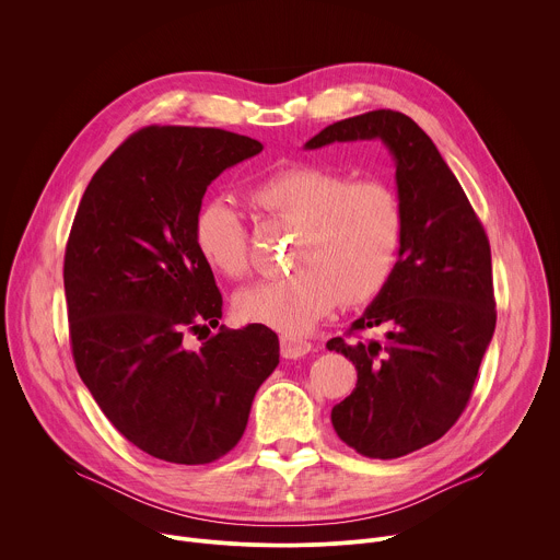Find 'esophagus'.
Masks as SVG:
<instances>
[{
	"mask_svg": "<svg viewBox=\"0 0 560 560\" xmlns=\"http://www.w3.org/2000/svg\"><path fill=\"white\" fill-rule=\"evenodd\" d=\"M312 350L310 341L303 339H290V337H281V357L283 359H301Z\"/></svg>",
	"mask_w": 560,
	"mask_h": 560,
	"instance_id": "34e87169",
	"label": "esophagus"
}]
</instances>
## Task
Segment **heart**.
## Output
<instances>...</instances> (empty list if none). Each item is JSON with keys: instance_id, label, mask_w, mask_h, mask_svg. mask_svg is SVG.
Segmentation results:
<instances>
[{"instance_id": "heart-1", "label": "heart", "mask_w": 560, "mask_h": 560, "mask_svg": "<svg viewBox=\"0 0 560 560\" xmlns=\"http://www.w3.org/2000/svg\"><path fill=\"white\" fill-rule=\"evenodd\" d=\"M250 203L294 228L290 275L236 294L242 318L285 337L312 332L341 299L357 305L389 281L406 234L396 190L381 179H354L314 164L264 175L248 188ZM195 248L210 270L242 279L250 270L248 230L234 203L210 199L195 217Z\"/></svg>"}]
</instances>
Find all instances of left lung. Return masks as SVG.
I'll return each mask as SVG.
<instances>
[{"label": "left lung", "mask_w": 560, "mask_h": 560, "mask_svg": "<svg viewBox=\"0 0 560 560\" xmlns=\"http://www.w3.org/2000/svg\"><path fill=\"white\" fill-rule=\"evenodd\" d=\"M381 139L396 166L406 234L385 288L350 328L383 326V341H328L357 368L332 408L339 439L370 458H398L439 441L465 410L497 328L488 234L432 139L404 113L341 119L310 141Z\"/></svg>", "instance_id": "1"}]
</instances>
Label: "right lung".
I'll return each instance as SVG.
<instances>
[{
  "label": "right lung",
  "mask_w": 560,
  "mask_h": 560,
  "mask_svg": "<svg viewBox=\"0 0 560 560\" xmlns=\"http://www.w3.org/2000/svg\"><path fill=\"white\" fill-rule=\"evenodd\" d=\"M261 150L219 128L150 126L79 201L63 257L74 365L108 421L154 458L228 454L279 363L270 328L219 326L223 299L192 238L208 186Z\"/></svg>",
  "instance_id": "add662e5"
}]
</instances>
